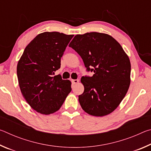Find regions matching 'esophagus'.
<instances>
[{
  "instance_id": "obj_1",
  "label": "esophagus",
  "mask_w": 151,
  "mask_h": 151,
  "mask_svg": "<svg viewBox=\"0 0 151 151\" xmlns=\"http://www.w3.org/2000/svg\"><path fill=\"white\" fill-rule=\"evenodd\" d=\"M71 82H72L73 85H76V84H77L78 83L79 81L78 80V79H74V80L71 81Z\"/></svg>"
}]
</instances>
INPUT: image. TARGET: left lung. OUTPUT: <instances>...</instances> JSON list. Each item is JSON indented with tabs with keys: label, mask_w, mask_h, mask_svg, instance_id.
Instances as JSON below:
<instances>
[{
	"label": "left lung",
	"mask_w": 151,
	"mask_h": 151,
	"mask_svg": "<svg viewBox=\"0 0 151 151\" xmlns=\"http://www.w3.org/2000/svg\"><path fill=\"white\" fill-rule=\"evenodd\" d=\"M83 59L93 76H83L85 87L78 101L91 115L103 116L113 112L126 95L131 83V63L121 45L107 34L76 35L69 44Z\"/></svg>",
	"instance_id": "8db88e82"
}]
</instances>
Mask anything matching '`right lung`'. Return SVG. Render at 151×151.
Listing matches in <instances>:
<instances>
[{"instance_id": "1", "label": "right lung", "mask_w": 151, "mask_h": 151, "mask_svg": "<svg viewBox=\"0 0 151 151\" xmlns=\"http://www.w3.org/2000/svg\"><path fill=\"white\" fill-rule=\"evenodd\" d=\"M73 36L58 32L40 33L27 46L18 62L20 91L31 108L40 114L59 110L72 90L69 80L54 75Z\"/></svg>"}]
</instances>
